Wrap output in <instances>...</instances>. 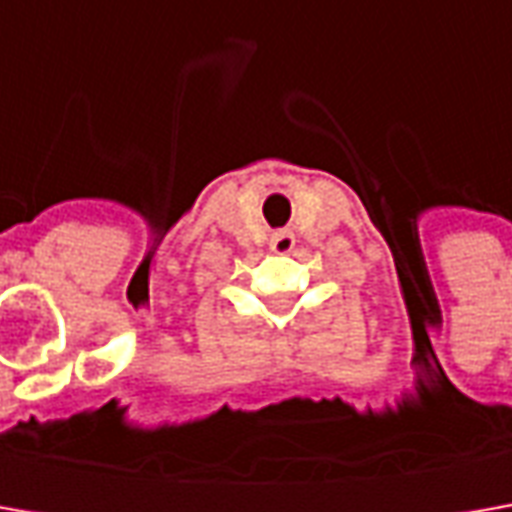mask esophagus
Listing matches in <instances>:
<instances>
[{
	"instance_id": "1",
	"label": "esophagus",
	"mask_w": 512,
	"mask_h": 512,
	"mask_svg": "<svg viewBox=\"0 0 512 512\" xmlns=\"http://www.w3.org/2000/svg\"><path fill=\"white\" fill-rule=\"evenodd\" d=\"M293 247H296L293 230H276V233L270 236V250H273V253H290Z\"/></svg>"
}]
</instances>
